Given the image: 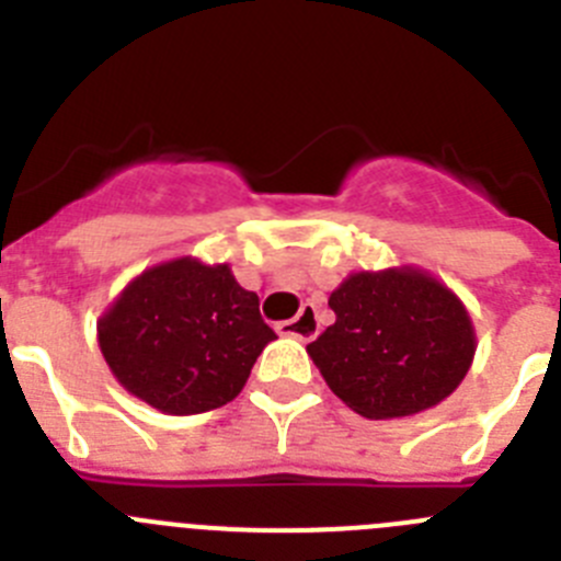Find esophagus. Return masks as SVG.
I'll use <instances>...</instances> for the list:
<instances>
[{
	"instance_id": "esophagus-1",
	"label": "esophagus",
	"mask_w": 561,
	"mask_h": 561,
	"mask_svg": "<svg viewBox=\"0 0 561 561\" xmlns=\"http://www.w3.org/2000/svg\"><path fill=\"white\" fill-rule=\"evenodd\" d=\"M277 334L295 336V340H314L317 331H320V320H317V309L311 304H306L300 309V314L291 317V320H284V323L275 325Z\"/></svg>"
}]
</instances>
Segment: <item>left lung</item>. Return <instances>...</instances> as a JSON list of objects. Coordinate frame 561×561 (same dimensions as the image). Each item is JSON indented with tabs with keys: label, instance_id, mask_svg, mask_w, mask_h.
I'll list each match as a JSON object with an SVG mask.
<instances>
[{
	"label": "left lung",
	"instance_id": "8db88e82",
	"mask_svg": "<svg viewBox=\"0 0 561 561\" xmlns=\"http://www.w3.org/2000/svg\"><path fill=\"white\" fill-rule=\"evenodd\" d=\"M334 325L306 345L325 385L365 419H404L447 399L474 359L472 317L415 266L354 272L331 291Z\"/></svg>",
	"mask_w": 561,
	"mask_h": 561
}]
</instances>
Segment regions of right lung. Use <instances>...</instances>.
Listing matches in <instances>:
<instances>
[{
	"instance_id": "right-lung-1",
	"label": "right lung",
	"mask_w": 561,
	"mask_h": 561,
	"mask_svg": "<svg viewBox=\"0 0 561 561\" xmlns=\"http://www.w3.org/2000/svg\"><path fill=\"white\" fill-rule=\"evenodd\" d=\"M275 331L227 264L176 257L137 275L98 320L114 379L168 415L236 399Z\"/></svg>"
}]
</instances>
